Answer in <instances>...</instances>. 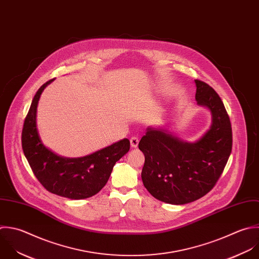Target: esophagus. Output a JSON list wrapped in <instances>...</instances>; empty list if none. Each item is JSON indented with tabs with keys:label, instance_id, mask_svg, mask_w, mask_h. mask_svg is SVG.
<instances>
[{
	"label": "esophagus",
	"instance_id": "obj_1",
	"mask_svg": "<svg viewBox=\"0 0 259 259\" xmlns=\"http://www.w3.org/2000/svg\"><path fill=\"white\" fill-rule=\"evenodd\" d=\"M138 143H139V139L137 137H131L130 139V145L132 148H136L138 146Z\"/></svg>",
	"mask_w": 259,
	"mask_h": 259
}]
</instances>
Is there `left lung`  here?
<instances>
[{
	"label": "left lung",
	"instance_id": "obj_1",
	"mask_svg": "<svg viewBox=\"0 0 259 259\" xmlns=\"http://www.w3.org/2000/svg\"><path fill=\"white\" fill-rule=\"evenodd\" d=\"M197 105L212 117L209 130L195 142L184 141L165 127H148L139 142L145 156L141 179L157 200L185 205L208 194L221 177L232 150V128L224 104L206 82L195 79Z\"/></svg>",
	"mask_w": 259,
	"mask_h": 259
}]
</instances>
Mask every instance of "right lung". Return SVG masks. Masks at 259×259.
<instances>
[{
    "label": "right lung",
    "instance_id": "obj_1",
    "mask_svg": "<svg viewBox=\"0 0 259 259\" xmlns=\"http://www.w3.org/2000/svg\"><path fill=\"white\" fill-rule=\"evenodd\" d=\"M48 80L37 91L24 122L22 148L30 167L40 184L50 193L71 200H81L98 194L107 184L115 163L130 149L124 138L110 146L82 157H63L42 142L37 129V106Z\"/></svg>",
    "mask_w": 259,
    "mask_h": 259
}]
</instances>
